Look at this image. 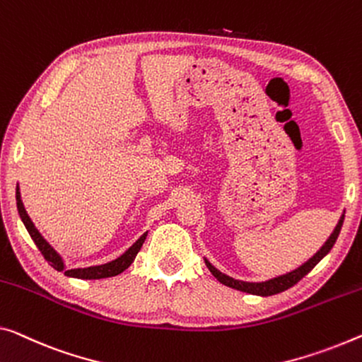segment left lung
Returning <instances> with one entry per match:
<instances>
[{
    "instance_id": "obj_1",
    "label": "left lung",
    "mask_w": 362,
    "mask_h": 362,
    "mask_svg": "<svg viewBox=\"0 0 362 362\" xmlns=\"http://www.w3.org/2000/svg\"><path fill=\"white\" fill-rule=\"evenodd\" d=\"M343 220H344V214L340 216V220H338V223L335 226V230L330 235V238L327 239L324 246H322L319 251H317L313 257H310L308 262H304L301 267H298L296 270L293 272H288L285 275H280V276H275V278H270V280L267 281H241V280H235V278L228 276L225 274H221L218 269H215V267L209 262L207 259L205 260V265L209 267V270L212 272V275L218 280L220 283H223V285L230 286V288H235V290L239 291H244V293H249V294H257V296H272V294H276V293H281L288 290V288H291L296 285V283L301 280L303 276H305L309 274L310 270L314 269V267L320 262L322 259L325 257L327 254L330 252V249L333 247V244H335L338 235H340V230L343 226Z\"/></svg>"
}]
</instances>
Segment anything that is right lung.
I'll list each match as a JSON object with an SVG mask.
<instances>
[{
	"label": "right lung",
	"mask_w": 362,
	"mask_h": 362,
	"mask_svg": "<svg viewBox=\"0 0 362 362\" xmlns=\"http://www.w3.org/2000/svg\"><path fill=\"white\" fill-rule=\"evenodd\" d=\"M16 204H18V212L21 215V220L24 226L27 228V231H29L30 238L33 239V243H35V246L38 247V251L42 252L43 257L45 260H48L49 265L53 267L54 270H59V272H64L66 276H72V278H81V280H100V278H108V276H116L119 274H123V272L129 267L132 262H134L137 252L141 251L144 241H146L147 238V233H144V235L137 239V241L132 244V246L127 249V251L119 255L118 259L111 260L108 264H103V265H93V267H87V269H71V270H66L63 259H61V255L54 251V249L49 246L47 243V239L40 235V231L37 230L35 225L32 223L30 216L27 215L25 209H24V204H22L21 200V192H19V186L16 187Z\"/></svg>",
	"instance_id": "right-lung-1"
}]
</instances>
